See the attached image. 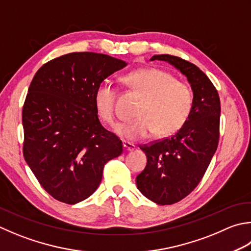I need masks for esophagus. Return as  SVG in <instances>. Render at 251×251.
<instances>
[{"label":"esophagus","instance_id":"esophagus-1","mask_svg":"<svg viewBox=\"0 0 251 251\" xmlns=\"http://www.w3.org/2000/svg\"><path fill=\"white\" fill-rule=\"evenodd\" d=\"M135 145L131 144V142H128V141H124L123 142V148H124V150L126 151H131L135 149Z\"/></svg>","mask_w":251,"mask_h":251}]
</instances>
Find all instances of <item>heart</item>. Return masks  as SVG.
Instances as JSON below:
<instances>
[{"label": "heart", "instance_id": "b5f03b06", "mask_svg": "<svg viewBox=\"0 0 251 251\" xmlns=\"http://www.w3.org/2000/svg\"><path fill=\"white\" fill-rule=\"evenodd\" d=\"M123 80L127 87L144 96L137 113L139 119L117 127L116 132L123 139L138 141L153 132L169 136L188 120L194 104L193 90L187 83L175 80L170 73L145 67L129 73ZM115 100L116 89L112 83L104 81L97 87L95 105L98 114L112 127L117 125Z\"/></svg>", "mask_w": 251, "mask_h": 251}]
</instances>
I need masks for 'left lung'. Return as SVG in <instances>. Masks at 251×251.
Here are the masks:
<instances>
[{
	"label": "left lung",
	"instance_id": "1",
	"mask_svg": "<svg viewBox=\"0 0 251 251\" xmlns=\"http://www.w3.org/2000/svg\"><path fill=\"white\" fill-rule=\"evenodd\" d=\"M154 60L177 68L194 92L193 109L181 128L170 138L140 147L147 165L137 176V187L145 197L165 205L184 199L202 179L219 145L221 104L218 90L195 64L170 54L150 58Z\"/></svg>",
	"mask_w": 251,
	"mask_h": 251
}]
</instances>
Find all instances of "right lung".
Wrapping results in <instances>:
<instances>
[{
	"label": "right lung",
	"mask_w": 251,
	"mask_h": 251,
	"mask_svg": "<svg viewBox=\"0 0 251 251\" xmlns=\"http://www.w3.org/2000/svg\"><path fill=\"white\" fill-rule=\"evenodd\" d=\"M126 65L106 54L74 52L34 75L23 107V153L54 199L75 204L90 197L106 162L122 154V141L99 121L95 92Z\"/></svg>",
	"instance_id": "1"
}]
</instances>
